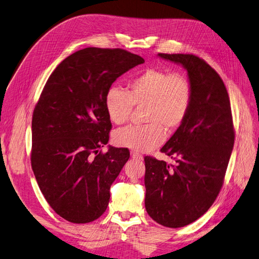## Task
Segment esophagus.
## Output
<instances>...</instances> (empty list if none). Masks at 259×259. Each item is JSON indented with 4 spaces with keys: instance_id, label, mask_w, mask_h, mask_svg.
Listing matches in <instances>:
<instances>
[{
    "instance_id": "esophagus-1",
    "label": "esophagus",
    "mask_w": 259,
    "mask_h": 259,
    "mask_svg": "<svg viewBox=\"0 0 259 259\" xmlns=\"http://www.w3.org/2000/svg\"><path fill=\"white\" fill-rule=\"evenodd\" d=\"M131 158H132L133 160H137V161H143V159H144L142 154H139V153L134 152V151L131 152Z\"/></svg>"
}]
</instances>
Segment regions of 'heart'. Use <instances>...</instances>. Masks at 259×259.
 Here are the masks:
<instances>
[{
	"label": "heart",
	"instance_id": "obj_1",
	"mask_svg": "<svg viewBox=\"0 0 259 259\" xmlns=\"http://www.w3.org/2000/svg\"><path fill=\"white\" fill-rule=\"evenodd\" d=\"M191 98V85L185 76L161 69L144 70L130 82L127 92L112 86L105 96L109 120L121 125L130 119L133 106H145L144 121L148 122L115 131L113 144L138 152L152 150L164 142L163 128L171 133L184 123Z\"/></svg>",
	"mask_w": 259,
	"mask_h": 259
}]
</instances>
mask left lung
Segmentation results:
<instances>
[{
    "label": "left lung",
    "mask_w": 259,
    "mask_h": 259,
    "mask_svg": "<svg viewBox=\"0 0 259 259\" xmlns=\"http://www.w3.org/2000/svg\"><path fill=\"white\" fill-rule=\"evenodd\" d=\"M182 65L192 98L189 112L161 151L176 164L146 156L145 206L154 222L179 228L197 221L222 189L234 144L229 95L215 70L190 54H158Z\"/></svg>",
    "instance_id": "left-lung-1"
}]
</instances>
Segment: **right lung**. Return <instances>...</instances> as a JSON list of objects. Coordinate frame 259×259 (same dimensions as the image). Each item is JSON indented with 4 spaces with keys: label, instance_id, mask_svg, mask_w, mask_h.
Segmentation results:
<instances>
[{
    "label": "right lung",
    "instance_id": "right-lung-1",
    "mask_svg": "<svg viewBox=\"0 0 259 259\" xmlns=\"http://www.w3.org/2000/svg\"><path fill=\"white\" fill-rule=\"evenodd\" d=\"M144 62L121 49L88 48L62 60L44 86L32 117L31 165L46 201L70 223H91L107 209L130 152L111 146L98 152L111 130L105 96Z\"/></svg>",
    "mask_w": 259,
    "mask_h": 259
}]
</instances>
